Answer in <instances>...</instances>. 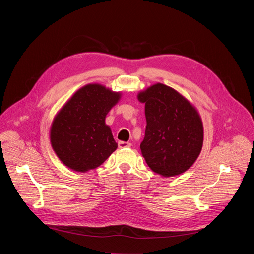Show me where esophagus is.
I'll use <instances>...</instances> for the list:
<instances>
[{"instance_id": "obj_1", "label": "esophagus", "mask_w": 254, "mask_h": 254, "mask_svg": "<svg viewBox=\"0 0 254 254\" xmlns=\"http://www.w3.org/2000/svg\"><path fill=\"white\" fill-rule=\"evenodd\" d=\"M131 146V143L128 141H124V140H120L119 141V148L123 149V148H129Z\"/></svg>"}]
</instances>
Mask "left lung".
I'll return each mask as SVG.
<instances>
[{
    "instance_id": "left-lung-1",
    "label": "left lung",
    "mask_w": 254,
    "mask_h": 254,
    "mask_svg": "<svg viewBox=\"0 0 254 254\" xmlns=\"http://www.w3.org/2000/svg\"><path fill=\"white\" fill-rule=\"evenodd\" d=\"M147 127L140 152L150 169L169 178L183 174L198 159L204 128L195 105L179 91L155 83L137 93Z\"/></svg>"
}]
</instances>
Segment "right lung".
<instances>
[{"instance_id":"right-lung-1","label":"right lung","mask_w":254,"mask_h":254,"mask_svg":"<svg viewBox=\"0 0 254 254\" xmlns=\"http://www.w3.org/2000/svg\"><path fill=\"white\" fill-rule=\"evenodd\" d=\"M121 98V91L89 83L72 94L57 112L50 127V143L67 168L86 173L118 149L105 118Z\"/></svg>"}]
</instances>
